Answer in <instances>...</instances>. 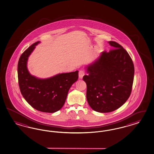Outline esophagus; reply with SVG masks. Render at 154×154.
<instances>
[{"mask_svg": "<svg viewBox=\"0 0 154 154\" xmlns=\"http://www.w3.org/2000/svg\"><path fill=\"white\" fill-rule=\"evenodd\" d=\"M85 75L84 71L80 70L79 72V79H82L83 78L84 75Z\"/></svg>", "mask_w": 154, "mask_h": 154, "instance_id": "obj_1", "label": "esophagus"}]
</instances>
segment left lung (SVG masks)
Instances as JSON below:
<instances>
[{
  "mask_svg": "<svg viewBox=\"0 0 154 154\" xmlns=\"http://www.w3.org/2000/svg\"><path fill=\"white\" fill-rule=\"evenodd\" d=\"M108 43L114 49L102 52L86 66L88 75L83 77L88 104L101 113L116 110L127 101L134 74V65L127 52L116 42Z\"/></svg>",
  "mask_w": 154,
  "mask_h": 154,
  "instance_id": "obj_1",
  "label": "left lung"
}]
</instances>
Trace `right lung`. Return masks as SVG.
I'll use <instances>...</instances> for the list:
<instances>
[{"mask_svg":"<svg viewBox=\"0 0 154 154\" xmlns=\"http://www.w3.org/2000/svg\"><path fill=\"white\" fill-rule=\"evenodd\" d=\"M40 41L32 44L22 53L18 63V79L20 91L25 100L44 112L53 113L64 105L71 85L78 79V71L58 74L42 79L31 75L27 69L29 57Z\"/></svg>","mask_w":154,"mask_h":154,"instance_id":"1","label":"right lung"}]
</instances>
